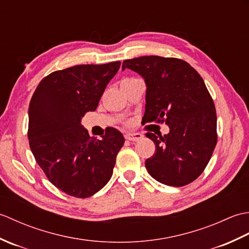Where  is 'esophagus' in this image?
Instances as JSON below:
<instances>
[{
    "instance_id": "1",
    "label": "esophagus",
    "mask_w": 249,
    "mask_h": 249,
    "mask_svg": "<svg viewBox=\"0 0 249 249\" xmlns=\"http://www.w3.org/2000/svg\"><path fill=\"white\" fill-rule=\"evenodd\" d=\"M142 136L139 133H128L125 135V139L129 140V141H139L140 139H142Z\"/></svg>"
}]
</instances>
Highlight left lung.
<instances>
[{
  "instance_id": "left-lung-1",
  "label": "left lung",
  "mask_w": 249,
  "mask_h": 249,
  "mask_svg": "<svg viewBox=\"0 0 249 249\" xmlns=\"http://www.w3.org/2000/svg\"><path fill=\"white\" fill-rule=\"evenodd\" d=\"M146 83L142 124L166 123L165 136L146 133L154 141L155 154L145 160L156 181L181 187L194 182L212 157L217 143V118L213 99L203 79L187 62L157 55L125 60Z\"/></svg>"
}]
</instances>
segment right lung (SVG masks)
Instances as JSON below:
<instances>
[{"mask_svg":"<svg viewBox=\"0 0 249 249\" xmlns=\"http://www.w3.org/2000/svg\"><path fill=\"white\" fill-rule=\"evenodd\" d=\"M121 62L76 65L46 76L29 107L28 138L35 160L47 178L63 193L89 198L112 176L124 144L118 129H106L102 139L89 137L81 118L95 111Z\"/></svg>","mask_w":249,"mask_h":249,"instance_id":"right-lung-1","label":"right lung"}]
</instances>
